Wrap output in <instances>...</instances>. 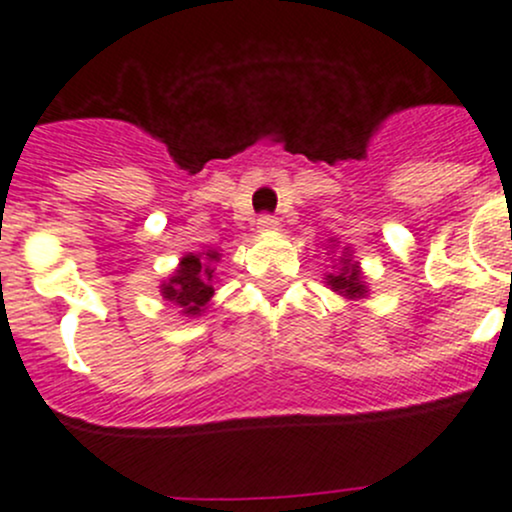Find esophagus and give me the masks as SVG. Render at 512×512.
I'll list each match as a JSON object with an SVG mask.
<instances>
[{"instance_id":"1","label":"esophagus","mask_w":512,"mask_h":512,"mask_svg":"<svg viewBox=\"0 0 512 512\" xmlns=\"http://www.w3.org/2000/svg\"><path fill=\"white\" fill-rule=\"evenodd\" d=\"M257 230L260 232H270V230H277V218L275 215H260L257 218Z\"/></svg>"}]
</instances>
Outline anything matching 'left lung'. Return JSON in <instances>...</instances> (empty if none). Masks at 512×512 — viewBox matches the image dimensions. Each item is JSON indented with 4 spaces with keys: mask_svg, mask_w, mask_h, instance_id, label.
I'll use <instances>...</instances> for the list:
<instances>
[{
    "mask_svg": "<svg viewBox=\"0 0 512 512\" xmlns=\"http://www.w3.org/2000/svg\"><path fill=\"white\" fill-rule=\"evenodd\" d=\"M339 262H342V270L329 272L327 285L347 299L366 297V292H369V289H366L364 275H361V270H359V262H352V257L349 255H344Z\"/></svg>",
    "mask_w": 512,
    "mask_h": 512,
    "instance_id": "8db88e82",
    "label": "left lung"
}]
</instances>
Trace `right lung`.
I'll use <instances>...</instances> for the list:
<instances>
[{
    "instance_id": "1",
    "label": "right lung",
    "mask_w": 512,
    "mask_h": 512,
    "mask_svg": "<svg viewBox=\"0 0 512 512\" xmlns=\"http://www.w3.org/2000/svg\"><path fill=\"white\" fill-rule=\"evenodd\" d=\"M218 260L220 255L215 250L200 252V255H195V252L185 255L180 260L178 270L173 272V277L160 285L163 299H168L175 307H180V314H185V317H198L215 292L213 265Z\"/></svg>"
}]
</instances>
